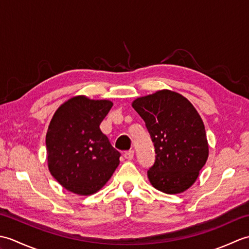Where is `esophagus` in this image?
I'll use <instances>...</instances> for the list:
<instances>
[{
	"label": "esophagus",
	"instance_id": "obj_1",
	"mask_svg": "<svg viewBox=\"0 0 249 249\" xmlns=\"http://www.w3.org/2000/svg\"><path fill=\"white\" fill-rule=\"evenodd\" d=\"M134 155H135V152L131 150V151H128V152H125L124 153V157L126 158L127 160H131L134 158Z\"/></svg>",
	"mask_w": 249,
	"mask_h": 249
}]
</instances>
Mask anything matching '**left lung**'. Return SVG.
<instances>
[{
  "instance_id": "obj_1",
  "label": "left lung",
  "mask_w": 249,
  "mask_h": 249,
  "mask_svg": "<svg viewBox=\"0 0 249 249\" xmlns=\"http://www.w3.org/2000/svg\"><path fill=\"white\" fill-rule=\"evenodd\" d=\"M155 146V162L147 171L152 186L169 195L187 190L209 157L203 121L183 95L170 89L135 99Z\"/></svg>"
}]
</instances>
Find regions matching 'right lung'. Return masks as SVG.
Here are the masks:
<instances>
[{
    "instance_id": "1",
    "label": "right lung",
    "mask_w": 249,
    "mask_h": 249,
    "mask_svg": "<svg viewBox=\"0 0 249 249\" xmlns=\"http://www.w3.org/2000/svg\"><path fill=\"white\" fill-rule=\"evenodd\" d=\"M112 106L107 99L79 95L61 105L52 116L46 135L48 168L68 192L97 193L118 168L121 154L99 128Z\"/></svg>"
}]
</instances>
